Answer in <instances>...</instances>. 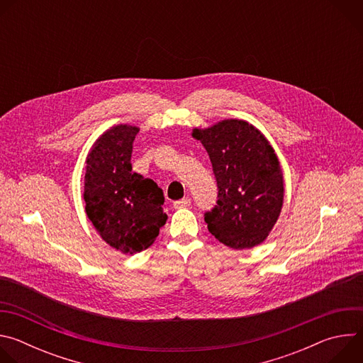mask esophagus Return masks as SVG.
<instances>
[{
  "label": "esophagus",
  "instance_id": "obj_1",
  "mask_svg": "<svg viewBox=\"0 0 363 363\" xmlns=\"http://www.w3.org/2000/svg\"><path fill=\"white\" fill-rule=\"evenodd\" d=\"M191 205V198L189 196H185L182 199H178L174 202V208H185V206H189Z\"/></svg>",
  "mask_w": 363,
  "mask_h": 363
}]
</instances>
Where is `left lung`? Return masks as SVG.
<instances>
[{"mask_svg": "<svg viewBox=\"0 0 363 363\" xmlns=\"http://www.w3.org/2000/svg\"><path fill=\"white\" fill-rule=\"evenodd\" d=\"M210 155L217 205L203 214L208 231L223 244L251 248L266 240L283 205V174L267 139L244 121L230 119L195 129Z\"/></svg>", "mask_w": 363, "mask_h": 363, "instance_id": "obj_1", "label": "left lung"}]
</instances>
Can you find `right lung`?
I'll use <instances>...</instances> for the list:
<instances>
[{
	"label": "right lung",
	"instance_id": "right-lung-1",
	"mask_svg": "<svg viewBox=\"0 0 363 363\" xmlns=\"http://www.w3.org/2000/svg\"><path fill=\"white\" fill-rule=\"evenodd\" d=\"M139 129L118 125L103 133L87 157L86 214L97 233L123 254L146 250L168 216L158 184L132 172L133 140Z\"/></svg>",
	"mask_w": 363,
	"mask_h": 363
}]
</instances>
